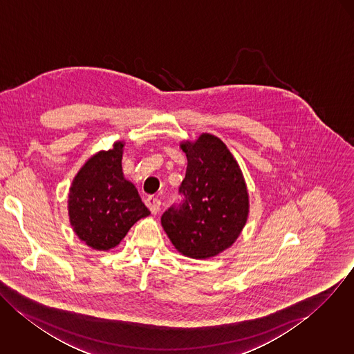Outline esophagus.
<instances>
[{"mask_svg":"<svg viewBox=\"0 0 354 354\" xmlns=\"http://www.w3.org/2000/svg\"><path fill=\"white\" fill-rule=\"evenodd\" d=\"M145 205L148 206V209H149L153 214L159 213V210H160V207H162V202H160V199L156 198V196H148V198L145 199Z\"/></svg>","mask_w":354,"mask_h":354,"instance_id":"34e87169","label":"esophagus"}]
</instances>
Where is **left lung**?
I'll return each instance as SVG.
<instances>
[{
  "instance_id": "obj_1",
  "label": "left lung",
  "mask_w": 354,
  "mask_h": 354,
  "mask_svg": "<svg viewBox=\"0 0 354 354\" xmlns=\"http://www.w3.org/2000/svg\"><path fill=\"white\" fill-rule=\"evenodd\" d=\"M187 156L182 199L162 216L174 246L191 259H207L236 241L244 227L249 202L244 178L226 145L203 133L182 144Z\"/></svg>"
}]
</instances>
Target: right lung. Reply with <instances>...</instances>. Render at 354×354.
<instances>
[{
  "label": "right lung",
  "instance_id": "1",
  "mask_svg": "<svg viewBox=\"0 0 354 354\" xmlns=\"http://www.w3.org/2000/svg\"><path fill=\"white\" fill-rule=\"evenodd\" d=\"M122 142L84 164L70 189L68 214L77 236L97 250L120 244L140 218L151 212L136 187L124 178Z\"/></svg>",
  "mask_w": 354,
  "mask_h": 354
}]
</instances>
